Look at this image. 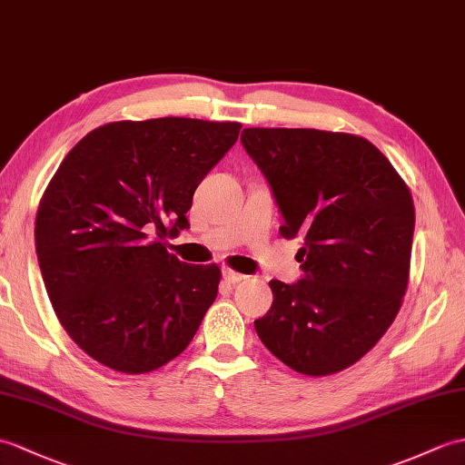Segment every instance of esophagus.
I'll list each match as a JSON object with an SVG mask.
<instances>
[{
    "mask_svg": "<svg viewBox=\"0 0 465 465\" xmlns=\"http://www.w3.org/2000/svg\"><path fill=\"white\" fill-rule=\"evenodd\" d=\"M223 279H225V282H228V283H233V285H235V283L243 282L245 275L233 272V269H230V267H225V269H223Z\"/></svg>",
    "mask_w": 465,
    "mask_h": 465,
    "instance_id": "1",
    "label": "esophagus"
}]
</instances>
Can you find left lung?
I'll return each mask as SVG.
<instances>
[{
    "mask_svg": "<svg viewBox=\"0 0 465 465\" xmlns=\"http://www.w3.org/2000/svg\"><path fill=\"white\" fill-rule=\"evenodd\" d=\"M283 215L303 237L295 285L272 279L273 305L255 331L289 369L327 376L361 361L392 325L410 277L414 202L379 148L347 133L243 128Z\"/></svg>",
    "mask_w": 465,
    "mask_h": 465,
    "instance_id": "left-lung-1",
    "label": "left lung"
}]
</instances>
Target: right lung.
Masks as SVG:
<instances>
[{"label": "right lung", "instance_id": "right-lung-1", "mask_svg": "<svg viewBox=\"0 0 465 465\" xmlns=\"http://www.w3.org/2000/svg\"><path fill=\"white\" fill-rule=\"evenodd\" d=\"M240 128L182 116L106 123L63 158L39 202L35 250L59 322L96 362L146 374L193 339L222 272L180 262L164 240L188 228L193 192Z\"/></svg>", "mask_w": 465, "mask_h": 465}]
</instances>
